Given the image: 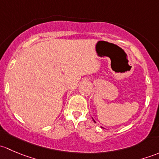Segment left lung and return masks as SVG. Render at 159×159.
<instances>
[{
	"label": "left lung",
	"mask_w": 159,
	"mask_h": 159,
	"mask_svg": "<svg viewBox=\"0 0 159 159\" xmlns=\"http://www.w3.org/2000/svg\"><path fill=\"white\" fill-rule=\"evenodd\" d=\"M93 120H94V119H93ZM94 122H95V121H94Z\"/></svg>",
	"instance_id": "1"
}]
</instances>
